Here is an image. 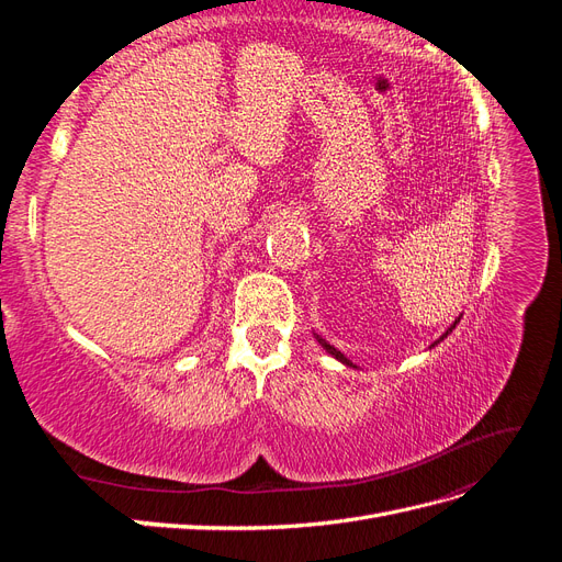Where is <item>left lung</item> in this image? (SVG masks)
I'll return each instance as SVG.
<instances>
[{
    "instance_id": "obj_1",
    "label": "left lung",
    "mask_w": 562,
    "mask_h": 562,
    "mask_svg": "<svg viewBox=\"0 0 562 562\" xmlns=\"http://www.w3.org/2000/svg\"><path fill=\"white\" fill-rule=\"evenodd\" d=\"M457 323H459V318H454V323H452V326H450V328H448V330H446V333H443V335H440V339H436V342H434V345H431V347H436V345H438V342H443V337H448V335H450V333H452V330H454V326H457ZM314 337H316V339H318V345H321V347H323V349H326V351H328V353H330V356H333V359H337V361H339V363H345V366H349V368H356V366H353V363H351V361H349V359H347V356H345V353H342V351H337V349H335V347H333V345H328V342H326V339H323V337H318V335H314Z\"/></svg>"
}]
</instances>
